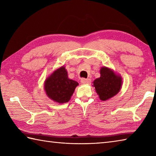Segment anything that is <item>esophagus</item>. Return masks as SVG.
Listing matches in <instances>:
<instances>
[{"label": "esophagus", "instance_id": "obj_1", "mask_svg": "<svg viewBox=\"0 0 156 156\" xmlns=\"http://www.w3.org/2000/svg\"><path fill=\"white\" fill-rule=\"evenodd\" d=\"M80 82L82 84H88L90 83V80L89 78H81Z\"/></svg>", "mask_w": 156, "mask_h": 156}]
</instances>
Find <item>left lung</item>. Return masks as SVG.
I'll return each mask as SVG.
<instances>
[{
	"mask_svg": "<svg viewBox=\"0 0 156 156\" xmlns=\"http://www.w3.org/2000/svg\"><path fill=\"white\" fill-rule=\"evenodd\" d=\"M122 78L120 76L105 67L100 69V77L94 81V86L100 99L104 101L117 94L120 90Z\"/></svg>",
	"mask_w": 156,
	"mask_h": 156,
	"instance_id": "obj_1",
	"label": "left lung"
}]
</instances>
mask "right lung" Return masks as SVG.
<instances>
[{
    "label": "right lung",
    "instance_id": "1",
    "mask_svg": "<svg viewBox=\"0 0 156 156\" xmlns=\"http://www.w3.org/2000/svg\"><path fill=\"white\" fill-rule=\"evenodd\" d=\"M78 85L77 82L69 79L67 71L62 67L47 78L44 89L50 98L58 103H64L70 100Z\"/></svg>",
    "mask_w": 156,
    "mask_h": 156
}]
</instances>
